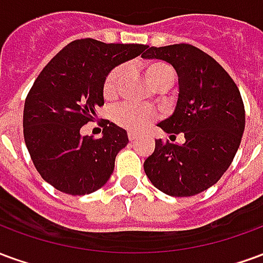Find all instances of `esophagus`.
<instances>
[{"instance_id":"obj_1","label":"esophagus","mask_w":263,"mask_h":263,"mask_svg":"<svg viewBox=\"0 0 263 263\" xmlns=\"http://www.w3.org/2000/svg\"><path fill=\"white\" fill-rule=\"evenodd\" d=\"M128 139H129V141H137L138 139V135L137 134H135V132H128Z\"/></svg>"}]
</instances>
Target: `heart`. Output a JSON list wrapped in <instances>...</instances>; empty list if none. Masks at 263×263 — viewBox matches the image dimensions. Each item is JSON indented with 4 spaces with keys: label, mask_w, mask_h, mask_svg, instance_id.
I'll return each instance as SVG.
<instances>
[{
    "label": "heart",
    "mask_w": 263,
    "mask_h": 263,
    "mask_svg": "<svg viewBox=\"0 0 263 263\" xmlns=\"http://www.w3.org/2000/svg\"><path fill=\"white\" fill-rule=\"evenodd\" d=\"M126 73L125 66H117L109 71L103 83V97L107 101L115 100L120 92L121 83ZM145 76L151 86L159 88L166 83L173 81V70L167 63L154 60L145 66ZM158 118V112L154 109L138 108L129 104H122L112 111V121L121 128L131 132H141Z\"/></svg>",
    "instance_id": "obj_1"
}]
</instances>
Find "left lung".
Segmentation results:
<instances>
[{
	"label": "left lung",
	"mask_w": 263,
	"mask_h": 263,
	"mask_svg": "<svg viewBox=\"0 0 263 263\" xmlns=\"http://www.w3.org/2000/svg\"><path fill=\"white\" fill-rule=\"evenodd\" d=\"M142 56L165 60L176 70V108L159 126L172 137L183 132L186 139L183 145L156 139L145 173L169 196L201 193L220 180L239 148L245 128L241 92L224 67L193 45L152 46Z\"/></svg>",
	"instance_id": "obj_1"
}]
</instances>
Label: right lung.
I'll return each mask as SVG.
<instances>
[{
    "label": "right lung",
    "instance_id": "right-lung-1",
    "mask_svg": "<svg viewBox=\"0 0 263 263\" xmlns=\"http://www.w3.org/2000/svg\"><path fill=\"white\" fill-rule=\"evenodd\" d=\"M146 45L77 39L43 67L25 98L24 138L33 165L49 184L71 196L92 193L114 172L128 143L125 129L103 121V137H81L80 128L104 105L103 83L115 66Z\"/></svg>",
    "mask_w": 263,
    "mask_h": 263
}]
</instances>
